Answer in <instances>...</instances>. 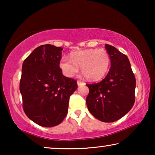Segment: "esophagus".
<instances>
[{
    "label": "esophagus",
    "mask_w": 155,
    "mask_h": 155,
    "mask_svg": "<svg viewBox=\"0 0 155 155\" xmlns=\"http://www.w3.org/2000/svg\"><path fill=\"white\" fill-rule=\"evenodd\" d=\"M85 85V83H83V81H77V85L78 86H81V85Z\"/></svg>",
    "instance_id": "34e87169"
}]
</instances>
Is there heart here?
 Returning <instances> with one entry per match:
<instances>
[{
  "instance_id": "b5f03b06",
  "label": "heart",
  "mask_w": 155,
  "mask_h": 155,
  "mask_svg": "<svg viewBox=\"0 0 155 155\" xmlns=\"http://www.w3.org/2000/svg\"><path fill=\"white\" fill-rule=\"evenodd\" d=\"M110 56L104 49L90 48L76 51L70 54V59L63 57L59 67L68 77H74L79 68L86 79L97 81L107 73L110 66Z\"/></svg>"
}]
</instances>
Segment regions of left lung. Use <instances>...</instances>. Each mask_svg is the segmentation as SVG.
Returning a JSON list of instances; mask_svg holds the SVG:
<instances>
[{
  "instance_id": "1",
  "label": "left lung",
  "mask_w": 155,
  "mask_h": 155,
  "mask_svg": "<svg viewBox=\"0 0 155 155\" xmlns=\"http://www.w3.org/2000/svg\"><path fill=\"white\" fill-rule=\"evenodd\" d=\"M105 48L111 68L100 83L86 84L90 90L86 104L96 119L113 122L127 114L134 104L136 80L127 56L109 44H105Z\"/></svg>"
}]
</instances>
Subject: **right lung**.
<instances>
[{
  "instance_id": "add662e5",
  "label": "right lung",
  "mask_w": 155,
  "mask_h": 155,
  "mask_svg": "<svg viewBox=\"0 0 155 155\" xmlns=\"http://www.w3.org/2000/svg\"><path fill=\"white\" fill-rule=\"evenodd\" d=\"M63 48L51 44L36 48L23 62L20 91L23 109L37 124L52 127L68 114L70 96L77 81L63 75L59 68Z\"/></svg>"
}]
</instances>
